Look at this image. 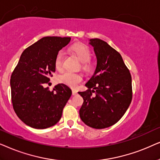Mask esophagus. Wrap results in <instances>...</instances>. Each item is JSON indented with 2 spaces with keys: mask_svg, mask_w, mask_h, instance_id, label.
<instances>
[{
  "mask_svg": "<svg viewBox=\"0 0 160 160\" xmlns=\"http://www.w3.org/2000/svg\"><path fill=\"white\" fill-rule=\"evenodd\" d=\"M78 93V91L76 90H72V95H76Z\"/></svg>",
  "mask_w": 160,
  "mask_h": 160,
  "instance_id": "34e87169",
  "label": "esophagus"
}]
</instances>
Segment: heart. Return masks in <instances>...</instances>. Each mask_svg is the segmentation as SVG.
I'll list each match as a JSON object with an SVG mask.
<instances>
[{"instance_id": "heart-1", "label": "heart", "mask_w": 160, "mask_h": 160, "mask_svg": "<svg viewBox=\"0 0 160 160\" xmlns=\"http://www.w3.org/2000/svg\"><path fill=\"white\" fill-rule=\"evenodd\" d=\"M71 50L78 56L79 60L82 63L83 68L86 69L88 67V64L86 62L90 61L91 58V52L88 47L83 44H75L72 47ZM63 52L61 51L58 52L55 56L54 66L58 71H61L63 69ZM58 80L61 83L65 84L72 88H76L82 81V78L79 74L66 72L58 77Z\"/></svg>"}]
</instances>
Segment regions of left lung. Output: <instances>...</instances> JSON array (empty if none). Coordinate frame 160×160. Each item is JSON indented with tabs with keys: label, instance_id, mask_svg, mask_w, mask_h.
I'll use <instances>...</instances> for the list:
<instances>
[{
	"label": "left lung",
	"instance_id": "1",
	"mask_svg": "<svg viewBox=\"0 0 160 160\" xmlns=\"http://www.w3.org/2000/svg\"><path fill=\"white\" fill-rule=\"evenodd\" d=\"M89 44L97 65L86 84L88 90L78 92L84 100L80 117L87 126L104 129L118 122L128 109L132 99V77L120 53L107 42L91 39Z\"/></svg>",
	"mask_w": 160,
	"mask_h": 160
}]
</instances>
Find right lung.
Returning <instances> with one entry per match:
<instances>
[{"label":"right lung","mask_w":160,"mask_h":160,"mask_svg":"<svg viewBox=\"0 0 160 160\" xmlns=\"http://www.w3.org/2000/svg\"><path fill=\"white\" fill-rule=\"evenodd\" d=\"M70 37H46L23 51L11 76V94L14 112L28 126L46 129L57 123L72 95L67 85L48 87L59 50L69 43Z\"/></svg>","instance_id":"1"}]
</instances>
